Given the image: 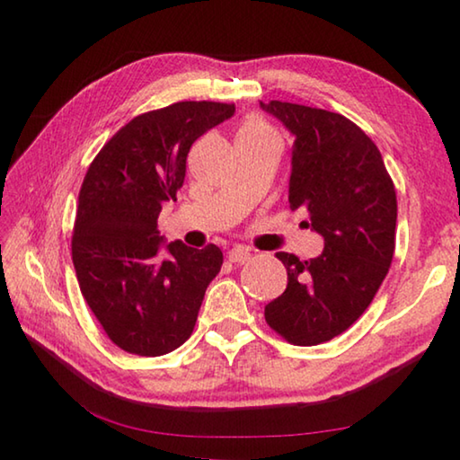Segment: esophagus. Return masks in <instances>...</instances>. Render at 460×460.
I'll return each instance as SVG.
<instances>
[{"instance_id":"esophagus-1","label":"esophagus","mask_w":460,"mask_h":460,"mask_svg":"<svg viewBox=\"0 0 460 460\" xmlns=\"http://www.w3.org/2000/svg\"><path fill=\"white\" fill-rule=\"evenodd\" d=\"M227 258L231 263H245L249 258H252V253H249L245 247H233L227 253Z\"/></svg>"}]
</instances>
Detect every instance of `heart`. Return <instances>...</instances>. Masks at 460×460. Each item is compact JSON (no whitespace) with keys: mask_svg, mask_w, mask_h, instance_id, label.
<instances>
[{"mask_svg":"<svg viewBox=\"0 0 460 460\" xmlns=\"http://www.w3.org/2000/svg\"><path fill=\"white\" fill-rule=\"evenodd\" d=\"M270 137H276L274 129H271L270 123L263 118H260V115H249V118L243 121V126L239 128V134H237V139H270Z\"/></svg>","mask_w":460,"mask_h":460,"instance_id":"1","label":"heart"}]
</instances>
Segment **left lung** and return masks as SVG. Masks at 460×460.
Here are the masks:
<instances>
[{
	"label": "left lung",
	"instance_id": "obj_1",
	"mask_svg": "<svg viewBox=\"0 0 460 460\" xmlns=\"http://www.w3.org/2000/svg\"><path fill=\"white\" fill-rule=\"evenodd\" d=\"M294 134L290 208L324 237L318 258L279 252L288 271L266 323L292 345L345 332L371 305L392 266L398 200L377 146L345 115L284 101L261 103Z\"/></svg>",
	"mask_w": 460,
	"mask_h": 460
}]
</instances>
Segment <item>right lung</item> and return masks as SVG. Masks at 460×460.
<instances>
[{
	"instance_id": "obj_1",
	"label": "right lung",
	"mask_w": 460,
	"mask_h": 460,
	"mask_svg": "<svg viewBox=\"0 0 460 460\" xmlns=\"http://www.w3.org/2000/svg\"><path fill=\"white\" fill-rule=\"evenodd\" d=\"M233 113V103L181 101L137 115L84 174L71 241L76 279L107 337L131 355L181 347L221 271L223 252L213 243L174 241L170 258H160L158 215L181 190L190 146Z\"/></svg>"
}]
</instances>
